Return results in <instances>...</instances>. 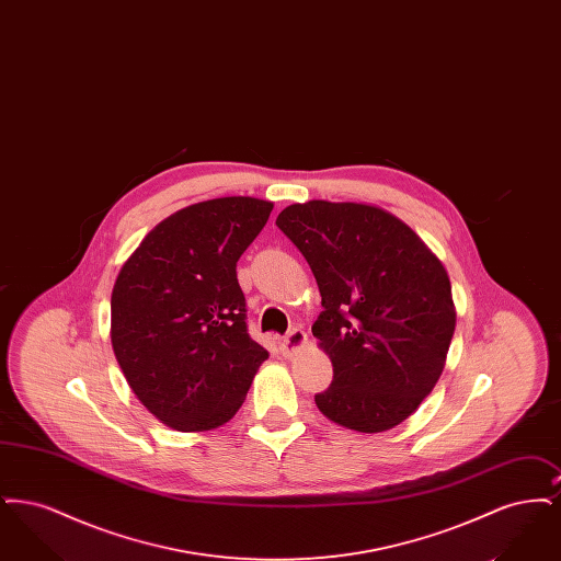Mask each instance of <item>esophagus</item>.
I'll return each mask as SVG.
<instances>
[{
    "mask_svg": "<svg viewBox=\"0 0 561 561\" xmlns=\"http://www.w3.org/2000/svg\"><path fill=\"white\" fill-rule=\"evenodd\" d=\"M305 345H307V334H305V330L293 328V330L282 339L279 351H282L284 357H293L294 353H298Z\"/></svg>",
    "mask_w": 561,
    "mask_h": 561,
    "instance_id": "1",
    "label": "esophagus"
}]
</instances>
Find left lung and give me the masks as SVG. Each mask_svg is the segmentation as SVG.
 Returning <instances> with one entry per match:
<instances>
[{
	"label": "left lung",
	"mask_w": 561,
	"mask_h": 561,
	"mask_svg": "<svg viewBox=\"0 0 561 561\" xmlns=\"http://www.w3.org/2000/svg\"><path fill=\"white\" fill-rule=\"evenodd\" d=\"M275 225L320 286L311 330L334 368L316 396L321 414L359 433L400 425L433 391L453 341L442 261L398 216L368 204H293Z\"/></svg>",
	"instance_id": "8db88e82"
}]
</instances>
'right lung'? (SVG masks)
<instances>
[{"label": "right lung", "mask_w": 561, "mask_h": 561, "mask_svg": "<svg viewBox=\"0 0 561 561\" xmlns=\"http://www.w3.org/2000/svg\"><path fill=\"white\" fill-rule=\"evenodd\" d=\"M271 210L241 195L187 206L147 233L115 279L113 353L134 396L168 427L231 421L268 357L248 334L236 267Z\"/></svg>", "instance_id": "add662e5"}]
</instances>
